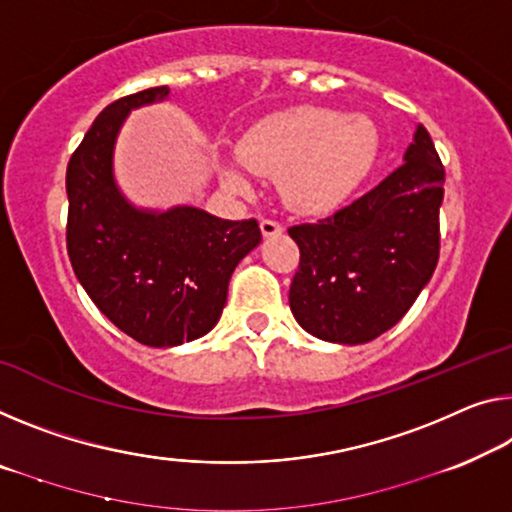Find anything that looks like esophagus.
I'll use <instances>...</instances> for the list:
<instances>
[{"label": "esophagus", "mask_w": 512, "mask_h": 512, "mask_svg": "<svg viewBox=\"0 0 512 512\" xmlns=\"http://www.w3.org/2000/svg\"><path fill=\"white\" fill-rule=\"evenodd\" d=\"M261 233H263V238H274V235L283 233V226L279 222H274V219H263Z\"/></svg>", "instance_id": "esophagus-1"}]
</instances>
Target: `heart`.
Segmentation results:
<instances>
[{"label": "heart", "mask_w": 512, "mask_h": 512, "mask_svg": "<svg viewBox=\"0 0 512 512\" xmlns=\"http://www.w3.org/2000/svg\"><path fill=\"white\" fill-rule=\"evenodd\" d=\"M380 153V132L364 114L297 107L267 116L235 144L251 174L274 178L281 199L300 215H329L355 194ZM229 192L247 194L249 183L233 164H217Z\"/></svg>", "instance_id": "b5f03b06"}]
</instances>
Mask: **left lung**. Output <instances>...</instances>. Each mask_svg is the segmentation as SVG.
<instances>
[{
    "label": "left lung",
    "instance_id": "left-lung-1",
    "mask_svg": "<svg viewBox=\"0 0 512 512\" xmlns=\"http://www.w3.org/2000/svg\"><path fill=\"white\" fill-rule=\"evenodd\" d=\"M442 201V160L416 125L403 167L332 217L290 226L300 270L288 302L302 329L359 345L396 325L437 267Z\"/></svg>",
    "mask_w": 512,
    "mask_h": 512
}]
</instances>
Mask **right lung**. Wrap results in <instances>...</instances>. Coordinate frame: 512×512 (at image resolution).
I'll return each instance as SVG.
<instances>
[{
  "mask_svg": "<svg viewBox=\"0 0 512 512\" xmlns=\"http://www.w3.org/2000/svg\"><path fill=\"white\" fill-rule=\"evenodd\" d=\"M169 98L155 86L107 105L68 162L66 242L93 304L135 341L174 348L206 336L229 281L261 242L256 219L231 222L194 206L139 208L114 176V148L132 109Z\"/></svg>",
  "mask_w": 512,
  "mask_h": 512,
  "instance_id": "add662e5",
  "label": "right lung"
}]
</instances>
